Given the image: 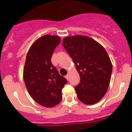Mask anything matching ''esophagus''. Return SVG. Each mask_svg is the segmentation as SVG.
I'll return each instance as SVG.
<instances>
[{
    "mask_svg": "<svg viewBox=\"0 0 132 132\" xmlns=\"http://www.w3.org/2000/svg\"><path fill=\"white\" fill-rule=\"evenodd\" d=\"M66 77V79L68 80L69 79V75H66V77Z\"/></svg>",
    "mask_w": 132,
    "mask_h": 132,
    "instance_id": "esophagus-1",
    "label": "esophagus"
}]
</instances>
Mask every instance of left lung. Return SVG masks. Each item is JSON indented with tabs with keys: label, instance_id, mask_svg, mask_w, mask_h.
Listing matches in <instances>:
<instances>
[{
	"label": "left lung",
	"instance_id": "left-lung-1",
	"mask_svg": "<svg viewBox=\"0 0 132 132\" xmlns=\"http://www.w3.org/2000/svg\"><path fill=\"white\" fill-rule=\"evenodd\" d=\"M80 77L75 89L79 100L87 105L99 102L107 93L112 65L104 48L89 37L74 36L62 41Z\"/></svg>",
	"mask_w": 132,
	"mask_h": 132
}]
</instances>
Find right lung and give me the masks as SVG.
<instances>
[{
  "label": "right lung",
  "instance_id": "obj_1",
  "mask_svg": "<svg viewBox=\"0 0 132 132\" xmlns=\"http://www.w3.org/2000/svg\"><path fill=\"white\" fill-rule=\"evenodd\" d=\"M61 39L45 35L32 45L23 69L27 89L35 102L45 107L57 105L62 100V89L67 80L60 75L51 58Z\"/></svg>",
  "mask_w": 132,
  "mask_h": 132
}]
</instances>
